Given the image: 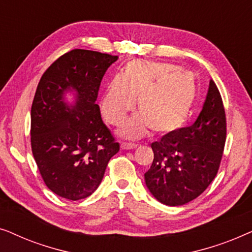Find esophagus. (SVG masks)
I'll use <instances>...</instances> for the list:
<instances>
[{
    "label": "esophagus",
    "mask_w": 252,
    "mask_h": 252,
    "mask_svg": "<svg viewBox=\"0 0 252 252\" xmlns=\"http://www.w3.org/2000/svg\"><path fill=\"white\" fill-rule=\"evenodd\" d=\"M120 147H122L123 150H130V149H135V148L137 147V144L123 142L122 144H120Z\"/></svg>",
    "instance_id": "1"
}]
</instances>
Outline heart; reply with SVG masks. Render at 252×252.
Returning a JSON list of instances; mask_svg holds the SVG:
<instances>
[{
	"mask_svg": "<svg viewBox=\"0 0 252 252\" xmlns=\"http://www.w3.org/2000/svg\"><path fill=\"white\" fill-rule=\"evenodd\" d=\"M197 86L190 72L173 64L133 60L110 79L102 96V112L113 125H119L134 108L139 115L123 124L118 133L136 139L149 128L157 134L177 130L188 119L194 106Z\"/></svg>",
	"mask_w": 252,
	"mask_h": 252,
	"instance_id": "obj_1",
	"label": "heart"
}]
</instances>
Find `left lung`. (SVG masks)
Wrapping results in <instances>:
<instances>
[{"instance_id":"1","label":"left lung","mask_w":252,"mask_h":252,"mask_svg":"<svg viewBox=\"0 0 252 252\" xmlns=\"http://www.w3.org/2000/svg\"><path fill=\"white\" fill-rule=\"evenodd\" d=\"M225 141V109L215 81L210 80L195 123L151 143L154 160L144 173L148 190L158 202L170 206L198 197L216 178Z\"/></svg>"}]
</instances>
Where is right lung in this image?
<instances>
[{"label": "right lung", "mask_w": 252, "mask_h": 252, "mask_svg": "<svg viewBox=\"0 0 252 252\" xmlns=\"http://www.w3.org/2000/svg\"><path fill=\"white\" fill-rule=\"evenodd\" d=\"M118 56L74 49L40 79L31 110V144L44 184L61 197L78 201L101 184L119 151L96 104L103 75ZM68 92L74 102H68Z\"/></svg>", "instance_id": "right-lung-1"}]
</instances>
